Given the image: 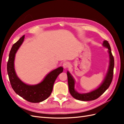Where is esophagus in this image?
Here are the masks:
<instances>
[{"mask_svg":"<svg viewBox=\"0 0 124 124\" xmlns=\"http://www.w3.org/2000/svg\"><path fill=\"white\" fill-rule=\"evenodd\" d=\"M62 66L64 68H67L70 66V63L68 62H65L63 63Z\"/></svg>","mask_w":124,"mask_h":124,"instance_id":"esophagus-1","label":"esophagus"}]
</instances>
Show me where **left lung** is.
<instances>
[{
  "label": "left lung",
  "mask_w": 124,
  "mask_h": 124,
  "mask_svg": "<svg viewBox=\"0 0 124 124\" xmlns=\"http://www.w3.org/2000/svg\"><path fill=\"white\" fill-rule=\"evenodd\" d=\"M103 45L107 47L108 50V53L110 55V66L108 70V72L107 74L106 78L99 88L91 93H83L81 94L77 93L74 89V81L70 73L67 72V76H68V82L69 86V90L70 94L73 98L81 101H91L95 100L102 95L106 92V90L109 87V86L113 80V70L114 67V59L113 55L112 54L111 47L108 41L105 40L103 41Z\"/></svg>",
  "instance_id": "left-lung-1"
}]
</instances>
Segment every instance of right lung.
<instances>
[{
	"mask_svg": "<svg viewBox=\"0 0 124 124\" xmlns=\"http://www.w3.org/2000/svg\"><path fill=\"white\" fill-rule=\"evenodd\" d=\"M25 35L15 43L10 52L7 63V72L11 86L17 94L29 102L38 103L48 98L53 91V85L58 75L62 72V67L48 73L43 81L36 85H28L22 82L16 76L14 68V61L16 51L23 43Z\"/></svg>",
	"mask_w": 124,
	"mask_h": 124,
	"instance_id": "obj_1",
	"label": "right lung"
}]
</instances>
